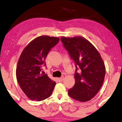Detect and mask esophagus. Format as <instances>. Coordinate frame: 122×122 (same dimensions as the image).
Here are the masks:
<instances>
[{"mask_svg":"<svg viewBox=\"0 0 122 122\" xmlns=\"http://www.w3.org/2000/svg\"><path fill=\"white\" fill-rule=\"evenodd\" d=\"M64 77H60V78H58V81L59 82H62L63 80H64Z\"/></svg>","mask_w":122,"mask_h":122,"instance_id":"obj_1","label":"esophagus"}]
</instances>
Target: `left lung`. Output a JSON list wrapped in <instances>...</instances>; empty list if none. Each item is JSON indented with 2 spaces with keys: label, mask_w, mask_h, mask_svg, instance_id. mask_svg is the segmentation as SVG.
I'll list each match as a JSON object with an SVG mask.
<instances>
[{
  "label": "left lung",
  "mask_w": 122,
  "mask_h": 122,
  "mask_svg": "<svg viewBox=\"0 0 122 122\" xmlns=\"http://www.w3.org/2000/svg\"><path fill=\"white\" fill-rule=\"evenodd\" d=\"M61 41L76 67L75 83L68 91L69 95L77 101H89L103 84L105 67L103 60L96 48L84 37H61Z\"/></svg>",
  "instance_id": "8db88e82"
}]
</instances>
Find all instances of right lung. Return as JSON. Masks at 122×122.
Listing matches in <instances>:
<instances>
[{"label":"right lung","mask_w":122,"mask_h":122,"mask_svg":"<svg viewBox=\"0 0 122 122\" xmlns=\"http://www.w3.org/2000/svg\"><path fill=\"white\" fill-rule=\"evenodd\" d=\"M57 37L42 36L26 46L21 53L16 69V76L24 93L30 99L41 101L50 97L56 82L42 70L50 50L57 44Z\"/></svg>","instance_id":"1"}]
</instances>
